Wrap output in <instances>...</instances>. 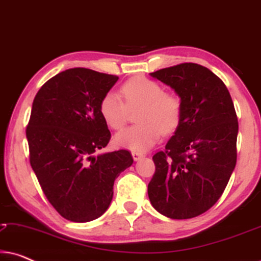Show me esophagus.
<instances>
[{
    "instance_id": "obj_1",
    "label": "esophagus",
    "mask_w": 261,
    "mask_h": 261,
    "mask_svg": "<svg viewBox=\"0 0 261 261\" xmlns=\"http://www.w3.org/2000/svg\"><path fill=\"white\" fill-rule=\"evenodd\" d=\"M132 156H133V159L135 162H138V160H140L141 158H144V154L140 152H132Z\"/></svg>"
}]
</instances>
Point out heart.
<instances>
[{"label": "heart", "mask_w": 261, "mask_h": 261, "mask_svg": "<svg viewBox=\"0 0 261 261\" xmlns=\"http://www.w3.org/2000/svg\"><path fill=\"white\" fill-rule=\"evenodd\" d=\"M124 101L116 92H108L102 98L99 112L105 122L113 129H120L128 119L130 109L139 108L135 120L139 123L124 128L115 135L119 147L144 152L159 140L163 133L176 129L180 120L179 98L164 92L162 85L146 77H134L121 87Z\"/></svg>", "instance_id": "1"}]
</instances>
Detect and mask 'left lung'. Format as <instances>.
Returning a JSON list of instances; mask_svg holds the SVG:
<instances>
[{
    "label": "left lung",
    "mask_w": 261,
    "mask_h": 261,
    "mask_svg": "<svg viewBox=\"0 0 261 261\" xmlns=\"http://www.w3.org/2000/svg\"><path fill=\"white\" fill-rule=\"evenodd\" d=\"M174 90L181 114L165 151L153 155V208L174 220L196 217L223 194L237 164L239 123L226 85L206 67L184 63L149 73Z\"/></svg>",
    "instance_id": "obj_1"
}]
</instances>
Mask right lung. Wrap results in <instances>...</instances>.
I'll list each match as a JSON object with an SVG mask.
<instances>
[{"instance_id":"add662e5","label":"right lung","mask_w":261,"mask_h":261,"mask_svg":"<svg viewBox=\"0 0 261 261\" xmlns=\"http://www.w3.org/2000/svg\"><path fill=\"white\" fill-rule=\"evenodd\" d=\"M117 80L84 67L65 70L42 85L32 106L31 166L49 203L73 222L103 215L114 181L133 164L126 149L95 155L110 140L99 105Z\"/></svg>"}]
</instances>
